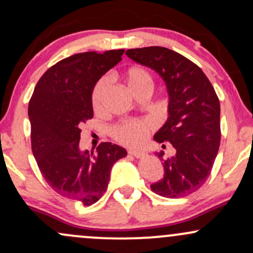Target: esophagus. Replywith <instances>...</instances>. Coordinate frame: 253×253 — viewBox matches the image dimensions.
<instances>
[{
  "instance_id": "1",
  "label": "esophagus",
  "mask_w": 253,
  "mask_h": 253,
  "mask_svg": "<svg viewBox=\"0 0 253 253\" xmlns=\"http://www.w3.org/2000/svg\"><path fill=\"white\" fill-rule=\"evenodd\" d=\"M128 153L130 156H134L135 158H141V157L145 156V152L141 150H135V149H129Z\"/></svg>"
}]
</instances>
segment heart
Returning <instances> with one entry per match:
<instances>
[{"label": "heart", "instance_id": "heart-1", "mask_svg": "<svg viewBox=\"0 0 253 253\" xmlns=\"http://www.w3.org/2000/svg\"><path fill=\"white\" fill-rule=\"evenodd\" d=\"M124 81L127 84L128 89L135 96H138L140 92L149 91L153 88V80L150 72L145 70L144 68L138 65H133L127 69L124 74ZM107 90H108V81L102 78L94 86L91 94L92 108L95 110H100L102 107L103 98L106 96ZM152 129L151 125L144 120H130L119 124L113 129V136L115 140L120 144L127 145V146H138L146 138Z\"/></svg>", "mask_w": 253, "mask_h": 253}]
</instances>
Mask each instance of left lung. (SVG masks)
Instances as JSON below:
<instances>
[{
  "label": "left lung",
  "instance_id": "1",
  "mask_svg": "<svg viewBox=\"0 0 253 253\" xmlns=\"http://www.w3.org/2000/svg\"><path fill=\"white\" fill-rule=\"evenodd\" d=\"M127 57L155 70L167 84L169 118L155 134L158 143L169 141L176 155L164 159V177L151 189L177 199L202 187L211 175L221 139L220 102L201 69L177 52L162 46L130 48Z\"/></svg>",
  "mask_w": 253,
  "mask_h": 253
}]
</instances>
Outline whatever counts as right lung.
Segmentation results:
<instances>
[{"mask_svg":"<svg viewBox=\"0 0 253 253\" xmlns=\"http://www.w3.org/2000/svg\"><path fill=\"white\" fill-rule=\"evenodd\" d=\"M124 52H83L60 60L38 81L28 104L32 152L40 172L56 193L84 206L102 197L112 167L127 156L112 143H101L96 152L80 150L81 126L94 117L92 89Z\"/></svg>","mask_w":253,"mask_h":253,"instance_id":"obj_1","label":"right lung"}]
</instances>
